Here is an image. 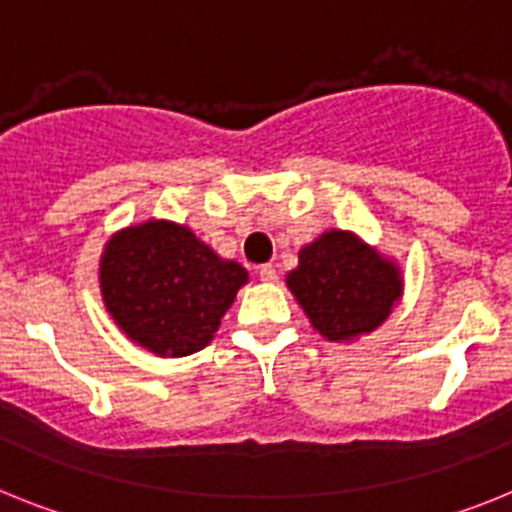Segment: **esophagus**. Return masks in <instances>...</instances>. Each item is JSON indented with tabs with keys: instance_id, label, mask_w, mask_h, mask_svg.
<instances>
[{
	"instance_id": "obj_1",
	"label": "esophagus",
	"mask_w": 512,
	"mask_h": 512,
	"mask_svg": "<svg viewBox=\"0 0 512 512\" xmlns=\"http://www.w3.org/2000/svg\"><path fill=\"white\" fill-rule=\"evenodd\" d=\"M259 279H261V282H266V284L277 282V269H274L271 264L259 266Z\"/></svg>"
}]
</instances>
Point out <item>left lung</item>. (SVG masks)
<instances>
[{"mask_svg": "<svg viewBox=\"0 0 512 512\" xmlns=\"http://www.w3.org/2000/svg\"><path fill=\"white\" fill-rule=\"evenodd\" d=\"M284 282L325 341L354 343L390 318L405 274L359 233L330 228L300 248Z\"/></svg>", "mask_w": 512, "mask_h": 512, "instance_id": "1", "label": "left lung"}]
</instances>
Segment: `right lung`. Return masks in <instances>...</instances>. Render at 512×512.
I'll return each instance as SVG.
<instances>
[{
	"instance_id": "obj_1",
	"label": "right lung",
	"mask_w": 512,
	"mask_h": 512,
	"mask_svg": "<svg viewBox=\"0 0 512 512\" xmlns=\"http://www.w3.org/2000/svg\"><path fill=\"white\" fill-rule=\"evenodd\" d=\"M243 284L248 271L238 261L164 217L112 233L99 256L104 310L125 338L161 359L202 351Z\"/></svg>"
}]
</instances>
